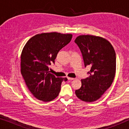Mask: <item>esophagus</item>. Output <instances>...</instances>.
<instances>
[{
	"instance_id": "1",
	"label": "esophagus",
	"mask_w": 129,
	"mask_h": 129,
	"mask_svg": "<svg viewBox=\"0 0 129 129\" xmlns=\"http://www.w3.org/2000/svg\"><path fill=\"white\" fill-rule=\"evenodd\" d=\"M67 78H68V80H74V79H75L74 78H72V77H68Z\"/></svg>"
}]
</instances>
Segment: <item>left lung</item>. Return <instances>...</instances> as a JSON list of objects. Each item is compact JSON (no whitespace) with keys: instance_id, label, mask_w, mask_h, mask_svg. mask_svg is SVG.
<instances>
[{"instance_id":"8db88e82","label":"left lung","mask_w":129,"mask_h":129,"mask_svg":"<svg viewBox=\"0 0 129 129\" xmlns=\"http://www.w3.org/2000/svg\"><path fill=\"white\" fill-rule=\"evenodd\" d=\"M75 42L82 54L84 66H91L89 76L82 79V86L76 90L79 99L86 102L98 100L110 87L116 73V57L108 40L93 35H80Z\"/></svg>"}]
</instances>
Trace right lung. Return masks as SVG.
Returning a JSON list of instances; mask_svg holds the SVG:
<instances>
[{
    "label": "right lung",
    "instance_id": "right-lung-1",
    "mask_svg": "<svg viewBox=\"0 0 129 129\" xmlns=\"http://www.w3.org/2000/svg\"><path fill=\"white\" fill-rule=\"evenodd\" d=\"M72 34L43 33L27 42L21 54V73L30 91L38 99L50 102L57 98L63 81L66 77H56L49 73V66L54 63L58 52L68 45Z\"/></svg>",
    "mask_w": 129,
    "mask_h": 129
}]
</instances>
